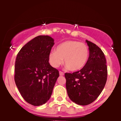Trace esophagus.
<instances>
[{
  "label": "esophagus",
  "instance_id": "34e87169",
  "mask_svg": "<svg viewBox=\"0 0 121 121\" xmlns=\"http://www.w3.org/2000/svg\"><path fill=\"white\" fill-rule=\"evenodd\" d=\"M59 75H60V76H63L64 75V73L61 72V71H59Z\"/></svg>",
  "mask_w": 121,
  "mask_h": 121
}]
</instances>
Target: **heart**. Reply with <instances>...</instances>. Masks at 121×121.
Masks as SVG:
<instances>
[{
	"label": "heart",
	"instance_id": "b5f03b06",
	"mask_svg": "<svg viewBox=\"0 0 121 121\" xmlns=\"http://www.w3.org/2000/svg\"><path fill=\"white\" fill-rule=\"evenodd\" d=\"M89 57V49L86 44L77 41H66L57 46L56 51L49 53L51 65L57 68L63 63L68 70L73 72L85 67Z\"/></svg>",
	"mask_w": 121,
	"mask_h": 121
}]
</instances>
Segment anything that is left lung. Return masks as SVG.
Instances as JSON below:
<instances>
[{
    "label": "left lung",
    "mask_w": 121,
    "mask_h": 121,
    "mask_svg": "<svg viewBox=\"0 0 121 121\" xmlns=\"http://www.w3.org/2000/svg\"><path fill=\"white\" fill-rule=\"evenodd\" d=\"M89 48L86 64L79 71L65 73L66 89L73 102L87 105L96 99L107 81L106 60L101 49L94 43L86 40Z\"/></svg>",
    "instance_id": "left-lung-1"
}]
</instances>
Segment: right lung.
<instances>
[{
    "instance_id": "obj_1",
    "label": "right lung",
    "mask_w": 121,
    "mask_h": 121,
    "mask_svg": "<svg viewBox=\"0 0 121 121\" xmlns=\"http://www.w3.org/2000/svg\"><path fill=\"white\" fill-rule=\"evenodd\" d=\"M54 44L48 36H39L23 46L17 54L14 80L23 99L34 106L45 104L50 99L59 77V71L49 63Z\"/></svg>"
}]
</instances>
